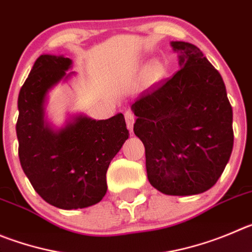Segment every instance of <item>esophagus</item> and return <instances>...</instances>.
Instances as JSON below:
<instances>
[{"label": "esophagus", "mask_w": 252, "mask_h": 252, "mask_svg": "<svg viewBox=\"0 0 252 252\" xmlns=\"http://www.w3.org/2000/svg\"><path fill=\"white\" fill-rule=\"evenodd\" d=\"M124 117H126V126H128V129L131 131L133 130V124H134V121H135V117H134V114L130 112V110L126 112Z\"/></svg>", "instance_id": "esophagus-1"}]
</instances>
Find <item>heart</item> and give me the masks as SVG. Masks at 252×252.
Returning <instances> with one entry per match:
<instances>
[{
    "label": "heart",
    "mask_w": 252,
    "mask_h": 252,
    "mask_svg": "<svg viewBox=\"0 0 252 252\" xmlns=\"http://www.w3.org/2000/svg\"><path fill=\"white\" fill-rule=\"evenodd\" d=\"M163 70V65H161V63L159 61H153L150 63L149 68H148V73H149V76L152 78H159V77H161Z\"/></svg>",
    "instance_id": "heart-1"
}]
</instances>
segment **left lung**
<instances>
[{
    "mask_svg": "<svg viewBox=\"0 0 252 252\" xmlns=\"http://www.w3.org/2000/svg\"><path fill=\"white\" fill-rule=\"evenodd\" d=\"M180 69L131 104L149 183L166 195L201 194L216 184L234 145L232 108L220 73L188 42H171Z\"/></svg>",
    "mask_w": 252,
    "mask_h": 252,
    "instance_id": "obj_1",
    "label": "left lung"
}]
</instances>
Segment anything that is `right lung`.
<instances>
[{
	"mask_svg": "<svg viewBox=\"0 0 252 252\" xmlns=\"http://www.w3.org/2000/svg\"><path fill=\"white\" fill-rule=\"evenodd\" d=\"M72 60L42 55L18 95L16 124L21 166L39 196L56 208L72 210L99 203L107 192L108 166L128 139L122 113L95 121L87 115L53 129L44 119L48 92L74 72Z\"/></svg>",
	"mask_w": 252,
	"mask_h": 252,
	"instance_id": "add662e5",
	"label": "right lung"
}]
</instances>
